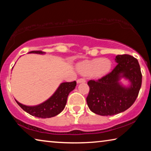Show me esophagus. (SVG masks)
Here are the masks:
<instances>
[{"label": "esophagus", "instance_id": "esophagus-1", "mask_svg": "<svg viewBox=\"0 0 151 151\" xmlns=\"http://www.w3.org/2000/svg\"><path fill=\"white\" fill-rule=\"evenodd\" d=\"M85 78H78L77 80V83H85Z\"/></svg>", "mask_w": 151, "mask_h": 151}]
</instances>
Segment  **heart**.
<instances>
[{"label":"heart","instance_id":"1","mask_svg":"<svg viewBox=\"0 0 151 151\" xmlns=\"http://www.w3.org/2000/svg\"><path fill=\"white\" fill-rule=\"evenodd\" d=\"M78 69L83 75H88L94 78H99L109 72L111 63L107 58H96L83 61L78 65Z\"/></svg>","mask_w":151,"mask_h":151}]
</instances>
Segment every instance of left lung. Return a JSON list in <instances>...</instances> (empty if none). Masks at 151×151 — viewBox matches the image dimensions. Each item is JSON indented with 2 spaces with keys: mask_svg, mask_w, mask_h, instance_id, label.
Here are the masks:
<instances>
[{
  "mask_svg": "<svg viewBox=\"0 0 151 151\" xmlns=\"http://www.w3.org/2000/svg\"><path fill=\"white\" fill-rule=\"evenodd\" d=\"M112 71L97 80L88 81L90 91L86 103L94 113L102 116L119 114L130 108L136 101L142 85V73L137 58L129 55H117ZM121 77L131 82L126 88L119 83Z\"/></svg>",
  "mask_w": 151,
  "mask_h": 151,
  "instance_id": "1",
  "label": "left lung"
}]
</instances>
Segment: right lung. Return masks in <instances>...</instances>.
Instances as JSON below:
<instances>
[{
  "label": "right lung",
  "mask_w": 151,
  "mask_h": 151,
  "mask_svg": "<svg viewBox=\"0 0 151 151\" xmlns=\"http://www.w3.org/2000/svg\"><path fill=\"white\" fill-rule=\"evenodd\" d=\"M29 53L44 54L41 50H32ZM76 82H67L60 84L59 87L56 91L54 94L45 103L35 106H28L20 104L17 100V104L30 115L39 118L46 119L55 116L60 113L65 109L66 101L69 93L75 89Z\"/></svg>",
  "instance_id": "obj_1"
}]
</instances>
